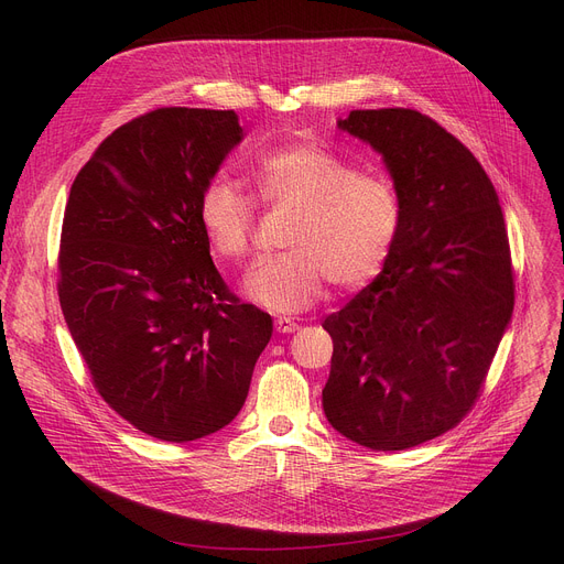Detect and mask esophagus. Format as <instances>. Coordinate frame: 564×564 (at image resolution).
Masks as SVG:
<instances>
[{
  "mask_svg": "<svg viewBox=\"0 0 564 564\" xmlns=\"http://www.w3.org/2000/svg\"><path fill=\"white\" fill-rule=\"evenodd\" d=\"M274 327H276V332H279V334H294V332L300 329V324L294 322L292 317H276Z\"/></svg>",
  "mask_w": 564,
  "mask_h": 564,
  "instance_id": "esophagus-1",
  "label": "esophagus"
}]
</instances>
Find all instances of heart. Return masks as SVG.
Segmentation results:
<instances>
[{"label": "heart", "instance_id": "1", "mask_svg": "<svg viewBox=\"0 0 564 564\" xmlns=\"http://www.w3.org/2000/svg\"><path fill=\"white\" fill-rule=\"evenodd\" d=\"M253 183L264 203L297 210L285 235L290 251L256 262L245 276L242 290L253 304L302 313L322 300L329 279L357 290L383 270L402 224L391 177L361 173L332 148L292 143L262 155ZM198 221L219 258L240 260L251 247L253 198L215 177L200 192Z\"/></svg>", "mask_w": 564, "mask_h": 564}]
</instances>
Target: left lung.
<instances>
[{
	"mask_svg": "<svg viewBox=\"0 0 564 564\" xmlns=\"http://www.w3.org/2000/svg\"><path fill=\"white\" fill-rule=\"evenodd\" d=\"M338 128L381 155L402 224L379 276L322 322L334 340L324 416L370 451L453 430L478 400L514 308L506 219L480 162L413 109H357Z\"/></svg>",
	"mask_w": 564,
	"mask_h": 564,
	"instance_id": "obj_1",
	"label": "left lung"
}]
</instances>
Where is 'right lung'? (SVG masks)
<instances>
[{"label": "right lung", "instance_id": "obj_1", "mask_svg": "<svg viewBox=\"0 0 564 564\" xmlns=\"http://www.w3.org/2000/svg\"><path fill=\"white\" fill-rule=\"evenodd\" d=\"M245 139L235 111L164 107L111 132L77 173L58 302L102 400L185 443L240 413L272 317L228 292L198 221L203 187Z\"/></svg>", "mask_w": 564, "mask_h": 564}]
</instances>
